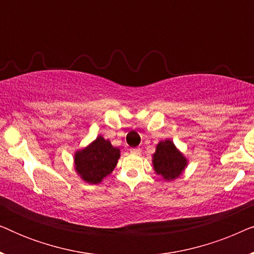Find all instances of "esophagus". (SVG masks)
<instances>
[{
    "mask_svg": "<svg viewBox=\"0 0 254 254\" xmlns=\"http://www.w3.org/2000/svg\"><path fill=\"white\" fill-rule=\"evenodd\" d=\"M130 154H134V155H140L141 154V148H130Z\"/></svg>",
    "mask_w": 254,
    "mask_h": 254,
    "instance_id": "1",
    "label": "esophagus"
}]
</instances>
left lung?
Here are the masks:
<instances>
[{"instance_id":"8db88e82","label":"left lung","mask_w":254,"mask_h":254,"mask_svg":"<svg viewBox=\"0 0 254 254\" xmlns=\"http://www.w3.org/2000/svg\"><path fill=\"white\" fill-rule=\"evenodd\" d=\"M152 163L157 175L163 176V178L168 180L179 177L187 164L186 158L177 150L175 144L170 140L159 142Z\"/></svg>"}]
</instances>
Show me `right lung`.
<instances>
[{
	"mask_svg": "<svg viewBox=\"0 0 254 254\" xmlns=\"http://www.w3.org/2000/svg\"><path fill=\"white\" fill-rule=\"evenodd\" d=\"M119 157V149L112 147L110 141L98 136L88 148L75 154L76 171L85 182L99 184L113 171Z\"/></svg>",
	"mask_w": 254,
	"mask_h": 254,
	"instance_id": "1",
	"label": "right lung"
}]
</instances>
